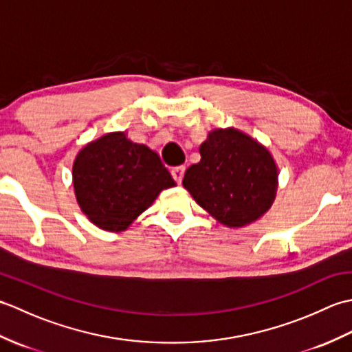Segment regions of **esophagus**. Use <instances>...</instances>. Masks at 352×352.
<instances>
[{
	"mask_svg": "<svg viewBox=\"0 0 352 352\" xmlns=\"http://www.w3.org/2000/svg\"><path fill=\"white\" fill-rule=\"evenodd\" d=\"M184 170H186V168L184 166H178V168H174L172 169V177H174V180L180 184L182 183V180H183V177H184Z\"/></svg>",
	"mask_w": 352,
	"mask_h": 352,
	"instance_id": "obj_1",
	"label": "esophagus"
}]
</instances>
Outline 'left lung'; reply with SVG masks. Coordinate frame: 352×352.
<instances>
[{"label":"left lung","instance_id":"obj_1","mask_svg":"<svg viewBox=\"0 0 352 352\" xmlns=\"http://www.w3.org/2000/svg\"><path fill=\"white\" fill-rule=\"evenodd\" d=\"M183 186L199 207L228 228H243L272 207L278 166L271 151L234 126L214 129L199 146Z\"/></svg>","mask_w":352,"mask_h":352}]
</instances>
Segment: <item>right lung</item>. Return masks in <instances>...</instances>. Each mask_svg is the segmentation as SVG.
I'll list each match as a JSON object with an SVG mask.
<instances>
[{
  "label": "right lung",
  "instance_id": "add662e5",
  "mask_svg": "<svg viewBox=\"0 0 352 352\" xmlns=\"http://www.w3.org/2000/svg\"><path fill=\"white\" fill-rule=\"evenodd\" d=\"M72 184L81 212L109 233L125 231L162 190L177 186L159 154L126 131L107 133L81 148Z\"/></svg>",
  "mask_w": 352,
  "mask_h": 352
}]
</instances>
